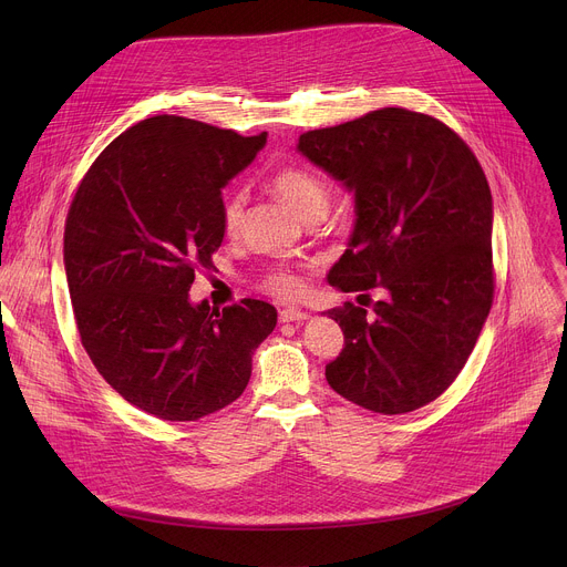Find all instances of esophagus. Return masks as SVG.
Returning <instances> with one entry per match:
<instances>
[{
	"instance_id": "34e87169",
	"label": "esophagus",
	"mask_w": 567,
	"mask_h": 567,
	"mask_svg": "<svg viewBox=\"0 0 567 567\" xmlns=\"http://www.w3.org/2000/svg\"><path fill=\"white\" fill-rule=\"evenodd\" d=\"M307 318H309V313L302 311V309L289 307V309H282V311H280V320H282V322H296V320H307Z\"/></svg>"
}]
</instances>
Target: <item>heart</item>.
I'll return each instance as SVG.
<instances>
[{"label":"heart","mask_w":567,"mask_h":567,"mask_svg":"<svg viewBox=\"0 0 567 567\" xmlns=\"http://www.w3.org/2000/svg\"><path fill=\"white\" fill-rule=\"evenodd\" d=\"M271 188L274 193L302 219L309 217L311 213L318 210H328L330 202V190L322 184L316 175L300 171V168H282L274 173L271 177ZM241 219V197L239 195H228L221 206V224L224 230L230 235L237 230ZM265 287L280 296V298H296L302 293L305 282L293 269H276L269 274Z\"/></svg>","instance_id":"b5f03b06"}]
</instances>
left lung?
I'll return each instance as SVG.
<instances>
[{"label": "left lung", "mask_w": 567, "mask_h": 567, "mask_svg": "<svg viewBox=\"0 0 567 567\" xmlns=\"http://www.w3.org/2000/svg\"><path fill=\"white\" fill-rule=\"evenodd\" d=\"M296 147L354 195V228L328 282L385 291L372 313L352 302L326 311L346 337L326 379L361 409L417 411L455 381L492 309L487 177L451 127L401 107L305 132Z\"/></svg>", "instance_id": "left-lung-1"}]
</instances>
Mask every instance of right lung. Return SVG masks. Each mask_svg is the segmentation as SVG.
I'll list each match as a JSON object with an SVG mask.
<instances>
[{"instance_id": "1", "label": "right lung", "mask_w": 567, "mask_h": 567, "mask_svg": "<svg viewBox=\"0 0 567 567\" xmlns=\"http://www.w3.org/2000/svg\"><path fill=\"white\" fill-rule=\"evenodd\" d=\"M184 116H152L114 138L80 184L64 271L83 346L132 406L195 422L245 392L278 311L245 298L193 302L197 267L221 247V190L265 147Z\"/></svg>"}]
</instances>
